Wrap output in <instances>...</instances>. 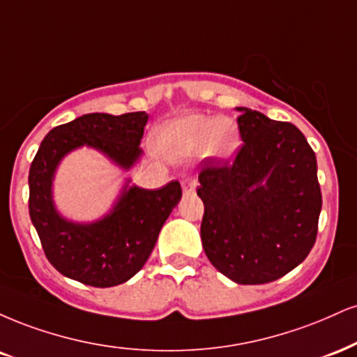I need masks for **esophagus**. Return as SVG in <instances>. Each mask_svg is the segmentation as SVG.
<instances>
[{
  "mask_svg": "<svg viewBox=\"0 0 357 357\" xmlns=\"http://www.w3.org/2000/svg\"><path fill=\"white\" fill-rule=\"evenodd\" d=\"M196 184H197V181H196L195 176H186V178H183V181H181L183 191L184 192H192V191H195Z\"/></svg>",
  "mask_w": 357,
  "mask_h": 357,
  "instance_id": "34e87169",
  "label": "esophagus"
}]
</instances>
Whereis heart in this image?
<instances>
[{
	"label": "heart",
	"instance_id": "1",
	"mask_svg": "<svg viewBox=\"0 0 357 357\" xmlns=\"http://www.w3.org/2000/svg\"><path fill=\"white\" fill-rule=\"evenodd\" d=\"M161 143L176 156H195L208 151L213 156L227 158L238 148V131L225 119L195 114L171 123L161 132Z\"/></svg>",
	"mask_w": 357,
	"mask_h": 357
}]
</instances>
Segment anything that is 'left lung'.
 <instances>
[{"label": "left lung", "instance_id": "1", "mask_svg": "<svg viewBox=\"0 0 357 357\" xmlns=\"http://www.w3.org/2000/svg\"><path fill=\"white\" fill-rule=\"evenodd\" d=\"M238 109L243 144L233 162H201V241L225 276L238 284H266L306 259L323 197L316 154L303 132L259 111Z\"/></svg>", "mask_w": 357, "mask_h": 357}]
</instances>
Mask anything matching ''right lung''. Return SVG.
I'll list each match as a JSON object with an SVG mask.
<instances>
[{"label": "right lung", "mask_w": 357, "mask_h": 357, "mask_svg": "<svg viewBox=\"0 0 357 357\" xmlns=\"http://www.w3.org/2000/svg\"><path fill=\"white\" fill-rule=\"evenodd\" d=\"M148 114L91 113L59 124L41 141L29 167V216L46 257L63 276L94 287L126 282L143 268L165 221L181 199V184L160 190L124 188L113 211L91 225L63 220L53 206L51 183L56 166L71 149L88 144L124 169L137 161Z\"/></svg>", "instance_id": "obj_1"}]
</instances>
